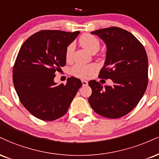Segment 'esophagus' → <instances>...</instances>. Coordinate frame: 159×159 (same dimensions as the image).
I'll return each mask as SVG.
<instances>
[{"label": "esophagus", "mask_w": 159, "mask_h": 159, "mask_svg": "<svg viewBox=\"0 0 159 159\" xmlns=\"http://www.w3.org/2000/svg\"><path fill=\"white\" fill-rule=\"evenodd\" d=\"M81 82H82V85H83L84 87H86V86L88 85V82L87 81H85V80H82Z\"/></svg>", "instance_id": "34e87169"}]
</instances>
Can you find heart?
Here are the masks:
<instances>
[{"label":"heart","mask_w":159,"mask_h":159,"mask_svg":"<svg viewBox=\"0 0 159 159\" xmlns=\"http://www.w3.org/2000/svg\"><path fill=\"white\" fill-rule=\"evenodd\" d=\"M80 43L84 48L87 49L88 52L93 53L94 52H97L100 48V42L98 39L95 36L89 35V34H85L82 35L80 38ZM75 49L74 43H70L66 47L65 56L66 60H70L72 57V54ZM98 68L96 64H75L72 68V73L74 75L78 76L81 78H89L93 75V72Z\"/></svg>","instance_id":"heart-1"}]
</instances>
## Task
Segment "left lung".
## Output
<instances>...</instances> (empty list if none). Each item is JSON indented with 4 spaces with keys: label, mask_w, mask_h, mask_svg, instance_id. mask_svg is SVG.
I'll list each match as a JSON object with an SVG mask.
<instances>
[{
    "label": "left lung",
    "mask_w": 159,
    "mask_h": 159,
    "mask_svg": "<svg viewBox=\"0 0 159 159\" xmlns=\"http://www.w3.org/2000/svg\"><path fill=\"white\" fill-rule=\"evenodd\" d=\"M107 47L106 59L99 78H110L112 86L89 81L91 107L108 118H118L134 109L144 95L148 83V59L144 47L133 34L112 26L91 32Z\"/></svg>",
    "instance_id": "8db88e82"
}]
</instances>
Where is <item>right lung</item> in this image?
Wrapping results in <instances>:
<instances>
[{"instance_id":"right-lung-1","label":"right lung","mask_w":159,"mask_h":159,"mask_svg":"<svg viewBox=\"0 0 159 159\" xmlns=\"http://www.w3.org/2000/svg\"><path fill=\"white\" fill-rule=\"evenodd\" d=\"M80 32L43 30L23 43L13 67V84L21 104L36 118L54 121L64 116L81 87L78 78L66 84L54 81L55 72L66 64V47Z\"/></svg>"}]
</instances>
